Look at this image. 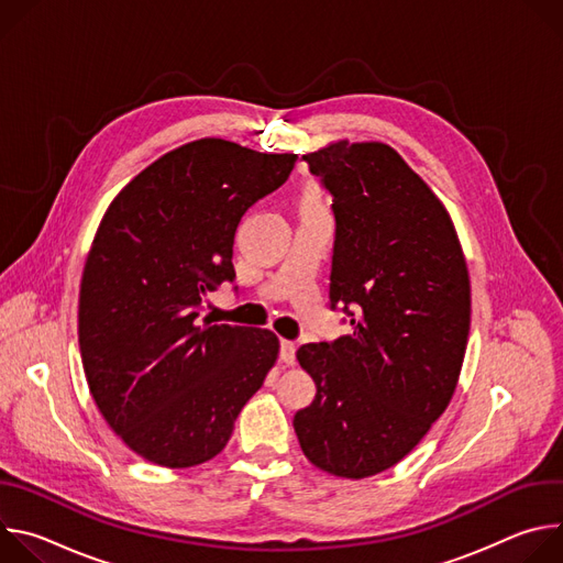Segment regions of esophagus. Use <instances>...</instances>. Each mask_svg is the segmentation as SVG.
Segmentation results:
<instances>
[{"instance_id": "34e87169", "label": "esophagus", "mask_w": 563, "mask_h": 563, "mask_svg": "<svg viewBox=\"0 0 563 563\" xmlns=\"http://www.w3.org/2000/svg\"><path fill=\"white\" fill-rule=\"evenodd\" d=\"M280 363L285 365H294L296 361V345L291 341H280Z\"/></svg>"}]
</instances>
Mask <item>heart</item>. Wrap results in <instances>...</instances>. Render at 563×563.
<instances>
[{"label":"heart","instance_id":"b5f03b06","mask_svg":"<svg viewBox=\"0 0 563 563\" xmlns=\"http://www.w3.org/2000/svg\"><path fill=\"white\" fill-rule=\"evenodd\" d=\"M305 200H307V202H313V196H311V194H307V198H305Z\"/></svg>","mask_w":563,"mask_h":563}]
</instances>
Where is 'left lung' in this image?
I'll return each mask as SVG.
<instances>
[{"label":"left lung","instance_id":"1","mask_svg":"<svg viewBox=\"0 0 563 563\" xmlns=\"http://www.w3.org/2000/svg\"><path fill=\"white\" fill-rule=\"evenodd\" d=\"M302 159L334 202L330 307H343L352 332L298 350L316 396L294 430L316 467L365 478L404 459L448 408L470 278L445 207L391 146L341 140Z\"/></svg>","mask_w":563,"mask_h":563}]
</instances>
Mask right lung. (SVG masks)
Returning <instances> with one entry per match:
<instances>
[{
  "label": "right lung",
  "instance_id": "right-lung-1",
  "mask_svg": "<svg viewBox=\"0 0 563 563\" xmlns=\"http://www.w3.org/2000/svg\"><path fill=\"white\" fill-rule=\"evenodd\" d=\"M294 163L196 140L135 176L100 222L79 287V354L102 417L151 463L213 459L276 363L274 332L198 316L205 294L235 278L240 218Z\"/></svg>",
  "mask_w": 563,
  "mask_h": 563
}]
</instances>
